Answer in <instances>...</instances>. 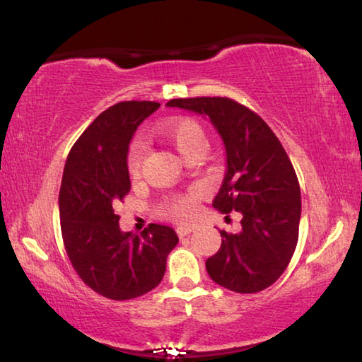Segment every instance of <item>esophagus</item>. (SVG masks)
<instances>
[{"label":"esophagus","mask_w":362,"mask_h":362,"mask_svg":"<svg viewBox=\"0 0 362 362\" xmlns=\"http://www.w3.org/2000/svg\"><path fill=\"white\" fill-rule=\"evenodd\" d=\"M176 233H177V235L180 237H186V235H189L191 233H194V228L192 226H180L176 229Z\"/></svg>","instance_id":"34e87169"}]
</instances>
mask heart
<instances>
[{"label": "heart", "instance_id": "heart-1", "mask_svg": "<svg viewBox=\"0 0 362 362\" xmlns=\"http://www.w3.org/2000/svg\"><path fill=\"white\" fill-rule=\"evenodd\" d=\"M157 129L158 134L163 136L185 160L192 156H197V153H202L206 146V138L202 127L195 120H192V118L167 120L160 123ZM142 158H144V144L141 141H136L129 147L127 157L128 173L133 177L139 175ZM200 197H202V191L199 187H195L187 194L170 199L167 205H165L163 213L177 223L191 221L199 213Z\"/></svg>", "mask_w": 362, "mask_h": 362}]
</instances>
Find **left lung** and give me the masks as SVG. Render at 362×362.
<instances>
[{
	"instance_id": "obj_1",
	"label": "left lung",
	"mask_w": 362,
	"mask_h": 362,
	"mask_svg": "<svg viewBox=\"0 0 362 362\" xmlns=\"http://www.w3.org/2000/svg\"><path fill=\"white\" fill-rule=\"evenodd\" d=\"M167 105L210 118L226 149L228 170L213 206L224 215L239 211L242 229L220 230L221 247L206 259V272L237 293L268 288L298 242L301 195L287 152L262 117L229 98L171 99Z\"/></svg>"
}]
</instances>
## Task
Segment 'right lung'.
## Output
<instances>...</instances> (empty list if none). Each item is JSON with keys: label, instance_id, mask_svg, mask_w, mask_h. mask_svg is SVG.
I'll return each mask as SVG.
<instances>
[{"label": "right lung", "instance_id": "add662e5", "mask_svg": "<svg viewBox=\"0 0 362 362\" xmlns=\"http://www.w3.org/2000/svg\"><path fill=\"white\" fill-rule=\"evenodd\" d=\"M160 107L125 100L104 110L75 142L59 191L62 239L80 279L110 300H132L163 279L177 235L149 224L141 235L122 233L115 205L132 189L127 157L136 129Z\"/></svg>", "mask_w": 362, "mask_h": 362}]
</instances>
